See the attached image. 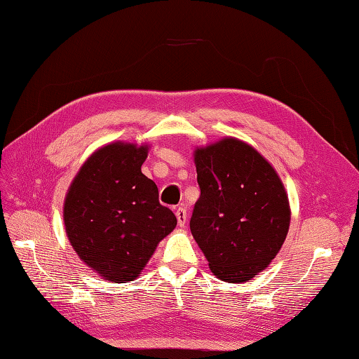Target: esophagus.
<instances>
[{
  "mask_svg": "<svg viewBox=\"0 0 359 359\" xmlns=\"http://www.w3.org/2000/svg\"><path fill=\"white\" fill-rule=\"evenodd\" d=\"M176 217H177L179 226H185V223H187V210H185V208H177Z\"/></svg>",
  "mask_w": 359,
  "mask_h": 359,
  "instance_id": "esophagus-1",
  "label": "esophagus"
}]
</instances>
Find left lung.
Instances as JSON below:
<instances>
[{"mask_svg":"<svg viewBox=\"0 0 359 359\" xmlns=\"http://www.w3.org/2000/svg\"><path fill=\"white\" fill-rule=\"evenodd\" d=\"M200 197L191 234L223 281L251 280L277 255L287 236L285 187L252 147L237 139L196 149Z\"/></svg>","mask_w":359,"mask_h":359,"instance_id":"left-lung-1","label":"left lung"}]
</instances>
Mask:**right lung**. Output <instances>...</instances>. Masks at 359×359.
<instances>
[{
    "mask_svg": "<svg viewBox=\"0 0 359 359\" xmlns=\"http://www.w3.org/2000/svg\"><path fill=\"white\" fill-rule=\"evenodd\" d=\"M147 147L116 142L82 165L64 203L65 231L81 260L104 278L135 280L177 219L140 171Z\"/></svg>",
    "mask_w": 359,
    "mask_h": 359,
    "instance_id": "1",
    "label": "right lung"
}]
</instances>
